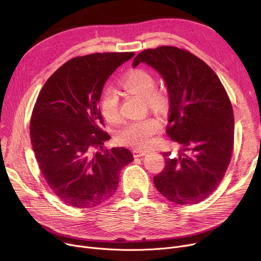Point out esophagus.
<instances>
[{
    "label": "esophagus",
    "instance_id": "obj_1",
    "mask_svg": "<svg viewBox=\"0 0 261 261\" xmlns=\"http://www.w3.org/2000/svg\"><path fill=\"white\" fill-rule=\"evenodd\" d=\"M132 153L134 158H141V156H144L147 154L146 151H140V150H133Z\"/></svg>",
    "mask_w": 261,
    "mask_h": 261
}]
</instances>
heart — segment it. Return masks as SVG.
<instances>
[{
	"instance_id": "heart-1",
	"label": "heart",
	"mask_w": 261,
	"mask_h": 261,
	"mask_svg": "<svg viewBox=\"0 0 261 261\" xmlns=\"http://www.w3.org/2000/svg\"><path fill=\"white\" fill-rule=\"evenodd\" d=\"M120 87L128 93L144 97L150 108L163 111L168 106V96L164 91L155 90L156 82L147 71L136 69L120 81ZM100 111L109 123L119 119V99L112 88H107L100 98ZM161 128V121L156 117H146L127 123L117 133V142L135 149H146L152 143L153 135Z\"/></svg>"
}]
</instances>
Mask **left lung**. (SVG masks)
<instances>
[{
  "label": "left lung",
  "mask_w": 261,
  "mask_h": 261,
  "mask_svg": "<svg viewBox=\"0 0 261 261\" xmlns=\"http://www.w3.org/2000/svg\"><path fill=\"white\" fill-rule=\"evenodd\" d=\"M158 71L169 94L167 134L181 145L178 156L163 152L166 166L154 177L159 192L177 204H195L210 196L227 171L234 143V115L220 80L203 61L177 47L138 54Z\"/></svg>",
  "instance_id": "8db88e82"
}]
</instances>
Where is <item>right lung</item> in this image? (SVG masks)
Listing matches in <instances>:
<instances>
[{"instance_id":"obj_1","label":"right lung","mask_w":261,"mask_h":261,"mask_svg":"<svg viewBox=\"0 0 261 261\" xmlns=\"http://www.w3.org/2000/svg\"><path fill=\"white\" fill-rule=\"evenodd\" d=\"M134 52H107L74 58L52 74L38 96L30 140L42 174L67 204L92 209L109 199L119 172L133 161L116 147L103 150L110 136L100 129L98 108L103 85Z\"/></svg>"}]
</instances>
